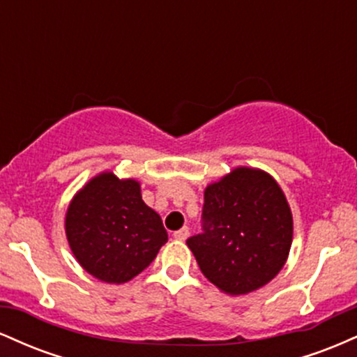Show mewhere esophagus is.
<instances>
[{
  "label": "esophagus",
  "instance_id": "1",
  "mask_svg": "<svg viewBox=\"0 0 357 357\" xmlns=\"http://www.w3.org/2000/svg\"><path fill=\"white\" fill-rule=\"evenodd\" d=\"M188 235H190V228L188 227H183L181 230H178V231H174V238L176 240H179V241H184L188 238Z\"/></svg>",
  "mask_w": 357,
  "mask_h": 357
}]
</instances>
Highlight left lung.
Here are the masks:
<instances>
[{
	"label": "left lung",
	"mask_w": 357,
	"mask_h": 357,
	"mask_svg": "<svg viewBox=\"0 0 357 357\" xmlns=\"http://www.w3.org/2000/svg\"><path fill=\"white\" fill-rule=\"evenodd\" d=\"M292 235V211L282 188L265 171L241 166L206 186L203 233L186 243L213 285L243 296L280 272Z\"/></svg>",
	"instance_id": "8db88e82"
}]
</instances>
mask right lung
I'll use <instances>...</instances> for the list:
<instances>
[{
	"mask_svg": "<svg viewBox=\"0 0 357 357\" xmlns=\"http://www.w3.org/2000/svg\"><path fill=\"white\" fill-rule=\"evenodd\" d=\"M65 233L82 268L107 284L132 280L167 241L161 216L142 202L139 181L109 171L73 196Z\"/></svg>",
	"mask_w": 357,
	"mask_h": 357,
	"instance_id": "add662e5",
	"label": "right lung"
}]
</instances>
